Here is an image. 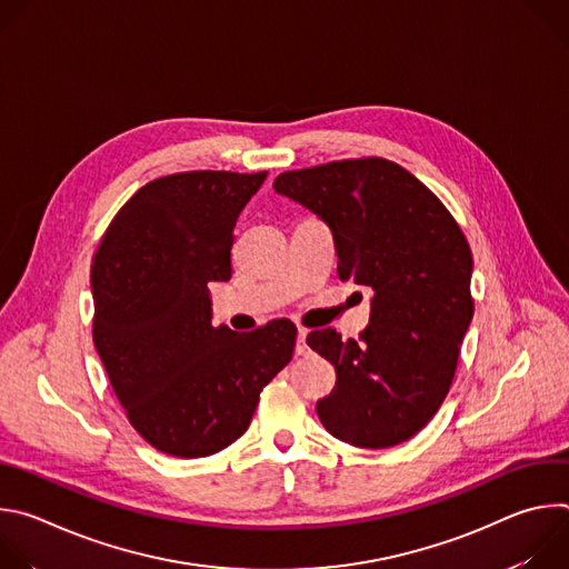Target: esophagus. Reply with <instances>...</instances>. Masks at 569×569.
<instances>
[{
  "label": "esophagus",
  "instance_id": "esophagus-1",
  "mask_svg": "<svg viewBox=\"0 0 569 569\" xmlns=\"http://www.w3.org/2000/svg\"><path fill=\"white\" fill-rule=\"evenodd\" d=\"M306 338H308V331L299 329V333H297V345H295V353H297V356H308V353H310V347L306 345Z\"/></svg>",
  "mask_w": 569,
  "mask_h": 569
}]
</instances>
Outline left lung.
Segmentation results:
<instances>
[{
    "instance_id": "obj_1",
    "label": "left lung",
    "mask_w": 569,
    "mask_h": 569,
    "mask_svg": "<svg viewBox=\"0 0 569 569\" xmlns=\"http://www.w3.org/2000/svg\"><path fill=\"white\" fill-rule=\"evenodd\" d=\"M274 193L329 224L340 279L373 290L369 327L342 342L333 329L308 347L338 373L317 400L336 439L391 448L437 415L470 327L472 254L439 202L412 173L380 157L281 173Z\"/></svg>"
}]
</instances>
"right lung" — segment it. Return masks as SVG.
Returning <instances> with one entry per match:
<instances>
[{"instance_id":"add662e5","label":"right lung","mask_w":569,"mask_h":569,"mask_svg":"<svg viewBox=\"0 0 569 569\" xmlns=\"http://www.w3.org/2000/svg\"><path fill=\"white\" fill-rule=\"evenodd\" d=\"M268 173L191 171L141 187L92 263L94 345L132 428L173 457H209L250 428L292 360L297 327H213L211 281L231 279L233 227Z\"/></svg>"}]
</instances>
